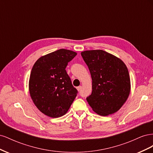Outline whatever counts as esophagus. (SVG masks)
Wrapping results in <instances>:
<instances>
[{"label":"esophagus","instance_id":"esophagus-1","mask_svg":"<svg viewBox=\"0 0 153 153\" xmlns=\"http://www.w3.org/2000/svg\"><path fill=\"white\" fill-rule=\"evenodd\" d=\"M76 89H77V90H78V91H80L82 89V86H78V87H77Z\"/></svg>","mask_w":153,"mask_h":153}]
</instances>
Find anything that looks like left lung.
<instances>
[{
	"mask_svg": "<svg viewBox=\"0 0 153 153\" xmlns=\"http://www.w3.org/2000/svg\"><path fill=\"white\" fill-rule=\"evenodd\" d=\"M81 55L92 78V93L86 98L97 114H114L126 102L131 90L130 78L121 59L101 50H86Z\"/></svg>",
	"mask_w": 153,
	"mask_h": 153,
	"instance_id": "1",
	"label": "left lung"
}]
</instances>
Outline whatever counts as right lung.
I'll return each mask as SVG.
<instances>
[{"label": "right lung", "instance_id": "obj_1", "mask_svg": "<svg viewBox=\"0 0 153 153\" xmlns=\"http://www.w3.org/2000/svg\"><path fill=\"white\" fill-rule=\"evenodd\" d=\"M76 54L60 49L41 57L32 67L29 82L30 96L36 107L48 117L65 115L76 98L78 91L66 68Z\"/></svg>", "mask_w": 153, "mask_h": 153}]
</instances>
